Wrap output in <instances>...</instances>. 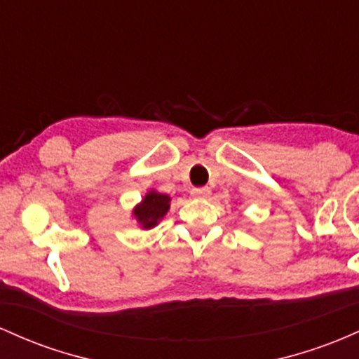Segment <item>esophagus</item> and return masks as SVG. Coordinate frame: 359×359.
Returning a JSON list of instances; mask_svg holds the SVG:
<instances>
[{
    "mask_svg": "<svg viewBox=\"0 0 359 359\" xmlns=\"http://www.w3.org/2000/svg\"><path fill=\"white\" fill-rule=\"evenodd\" d=\"M210 188H193L191 196L193 198H207V196H210Z\"/></svg>",
    "mask_w": 359,
    "mask_h": 359,
    "instance_id": "esophagus-1",
    "label": "esophagus"
}]
</instances>
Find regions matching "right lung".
Segmentation results:
<instances>
[{"instance_id": "add662e5", "label": "right lung", "mask_w": 359, "mask_h": 359, "mask_svg": "<svg viewBox=\"0 0 359 359\" xmlns=\"http://www.w3.org/2000/svg\"><path fill=\"white\" fill-rule=\"evenodd\" d=\"M169 198L164 193H158L151 190L144 196V200L134 208V217L137 224L142 229H152L158 225V222L166 215L169 210Z\"/></svg>"}]
</instances>
